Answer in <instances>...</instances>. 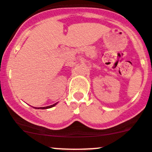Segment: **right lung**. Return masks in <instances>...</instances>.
Segmentation results:
<instances>
[{"label": "right lung", "mask_w": 152, "mask_h": 152, "mask_svg": "<svg viewBox=\"0 0 152 152\" xmlns=\"http://www.w3.org/2000/svg\"><path fill=\"white\" fill-rule=\"evenodd\" d=\"M57 104V103L54 104H53V105H50V106H48V107H34V108H35V109H41V110L49 109V108H51V107H53L55 106V105Z\"/></svg>", "instance_id": "right-lung-1"}]
</instances>
